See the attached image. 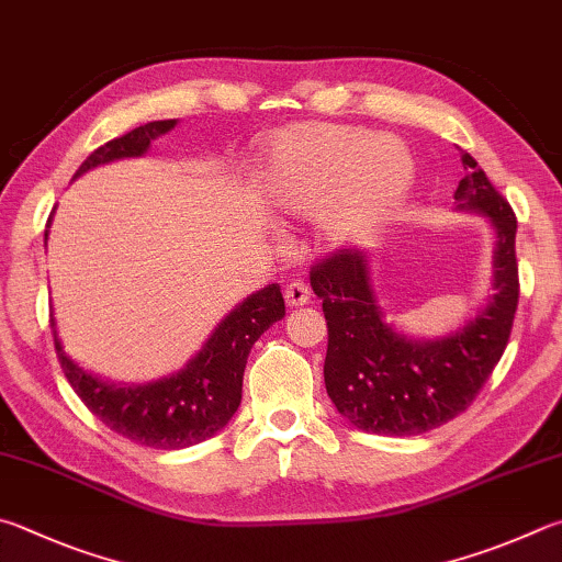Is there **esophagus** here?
I'll return each mask as SVG.
<instances>
[{"label":"esophagus","instance_id":"obj_1","mask_svg":"<svg viewBox=\"0 0 562 562\" xmlns=\"http://www.w3.org/2000/svg\"><path fill=\"white\" fill-rule=\"evenodd\" d=\"M310 288L304 284L302 280H294L290 282L288 288H284V302H288V307H302V304L310 302Z\"/></svg>","mask_w":562,"mask_h":562}]
</instances>
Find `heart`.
<instances>
[{"mask_svg":"<svg viewBox=\"0 0 562 562\" xmlns=\"http://www.w3.org/2000/svg\"><path fill=\"white\" fill-rule=\"evenodd\" d=\"M413 159L391 137L344 125H300L272 139L265 187L294 216L324 213L336 243L373 231L411 189Z\"/></svg>","mask_w":562,"mask_h":562,"instance_id":"obj_1","label":"heart"}]
</instances>
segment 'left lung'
Masks as SVG:
<instances>
[{"label":"left lung","mask_w":562,"mask_h":562,"mask_svg":"<svg viewBox=\"0 0 562 562\" xmlns=\"http://www.w3.org/2000/svg\"><path fill=\"white\" fill-rule=\"evenodd\" d=\"M454 201L484 213L496 233L494 294L474 319L442 339L417 341L385 322L371 284L369 255L341 248L316 262L310 280L329 329L324 383L331 403L359 430L423 435L464 413L502 359L518 307L516 216L474 157Z\"/></svg>","instance_id":"obj_1"}]
</instances>
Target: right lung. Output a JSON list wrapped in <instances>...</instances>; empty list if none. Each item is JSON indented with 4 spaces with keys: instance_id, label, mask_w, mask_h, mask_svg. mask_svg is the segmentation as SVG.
<instances>
[{
    "instance_id": "add662e5",
    "label": "right lung",
    "mask_w": 562,
    "mask_h": 562,
    "mask_svg": "<svg viewBox=\"0 0 562 562\" xmlns=\"http://www.w3.org/2000/svg\"><path fill=\"white\" fill-rule=\"evenodd\" d=\"M175 125L177 120H155L105 142L78 167L76 177L108 161L142 157L151 139ZM282 316L284 300L280 284H268L243 300L181 371L145 385H115L83 371L60 346L54 319L50 329L60 369L100 423L112 432L155 450H183L209 440L236 415L243 395V371L252 344Z\"/></svg>"
}]
</instances>
